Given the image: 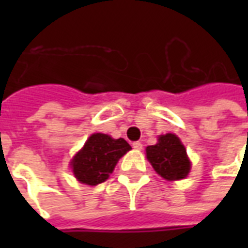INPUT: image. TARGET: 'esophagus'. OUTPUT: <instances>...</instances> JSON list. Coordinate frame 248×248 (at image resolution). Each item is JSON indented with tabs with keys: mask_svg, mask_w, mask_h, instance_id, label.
I'll use <instances>...</instances> for the list:
<instances>
[{
	"mask_svg": "<svg viewBox=\"0 0 248 248\" xmlns=\"http://www.w3.org/2000/svg\"><path fill=\"white\" fill-rule=\"evenodd\" d=\"M142 143L140 142H133V149H135V150H142Z\"/></svg>",
	"mask_w": 248,
	"mask_h": 248,
	"instance_id": "obj_1",
	"label": "esophagus"
}]
</instances>
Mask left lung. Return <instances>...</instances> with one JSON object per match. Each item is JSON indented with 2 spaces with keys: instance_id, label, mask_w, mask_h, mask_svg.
Instances as JSON below:
<instances>
[{
  "instance_id": "obj_1",
  "label": "left lung",
  "mask_w": 248,
  "mask_h": 248,
  "mask_svg": "<svg viewBox=\"0 0 248 248\" xmlns=\"http://www.w3.org/2000/svg\"><path fill=\"white\" fill-rule=\"evenodd\" d=\"M146 156L162 178L179 181L188 175L191 162L186 149L175 134L167 133L158 137V143L146 147Z\"/></svg>"
}]
</instances>
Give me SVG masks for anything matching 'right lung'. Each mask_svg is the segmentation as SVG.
<instances>
[{"label":"right lung","mask_w":248,"mask_h":248,"mask_svg":"<svg viewBox=\"0 0 248 248\" xmlns=\"http://www.w3.org/2000/svg\"><path fill=\"white\" fill-rule=\"evenodd\" d=\"M129 150L131 146L124 138L114 140L108 134L95 133L71 159L73 174L81 183L97 186L110 177L119 158Z\"/></svg>","instance_id":"add662e5"}]
</instances>
